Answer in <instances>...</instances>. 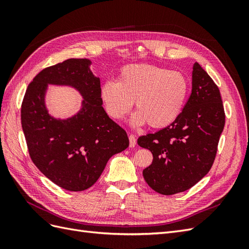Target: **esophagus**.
Returning a JSON list of instances; mask_svg holds the SVG:
<instances>
[{
	"label": "esophagus",
	"mask_w": 249,
	"mask_h": 249,
	"mask_svg": "<svg viewBox=\"0 0 249 249\" xmlns=\"http://www.w3.org/2000/svg\"><path fill=\"white\" fill-rule=\"evenodd\" d=\"M129 140H130V147H134L136 145V137H135L134 135H130Z\"/></svg>",
	"instance_id": "esophagus-1"
}]
</instances>
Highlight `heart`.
Listing matches in <instances>:
<instances>
[{
	"instance_id": "obj_1",
	"label": "heart",
	"mask_w": 249,
	"mask_h": 249,
	"mask_svg": "<svg viewBox=\"0 0 249 249\" xmlns=\"http://www.w3.org/2000/svg\"><path fill=\"white\" fill-rule=\"evenodd\" d=\"M189 91L185 74L153 64H130L119 71L117 81L109 80L101 87V99L108 115L123 119L134 101L138 110L135 125L148 124L162 129L175 123L182 113Z\"/></svg>"
}]
</instances>
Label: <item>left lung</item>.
Segmentation results:
<instances>
[{"label":"left lung","instance_id":"obj_1","mask_svg":"<svg viewBox=\"0 0 249 249\" xmlns=\"http://www.w3.org/2000/svg\"><path fill=\"white\" fill-rule=\"evenodd\" d=\"M225 124L219 88L195 62L192 91L175 123L138 138L153 162L143 170L148 186L163 195L190 189L210 171Z\"/></svg>","mask_w":249,"mask_h":249}]
</instances>
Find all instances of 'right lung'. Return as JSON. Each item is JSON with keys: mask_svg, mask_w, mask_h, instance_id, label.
Returning <instances> with one entry per match:
<instances>
[{"mask_svg": "<svg viewBox=\"0 0 249 249\" xmlns=\"http://www.w3.org/2000/svg\"><path fill=\"white\" fill-rule=\"evenodd\" d=\"M90 60L69 59L49 66L30 83L20 118L31 160L53 183L69 191L91 187L110 158L129 146L125 131L107 115L101 99V81L89 70ZM48 84L70 85L85 97L77 116L53 119L44 105Z\"/></svg>", "mask_w": 249, "mask_h": 249, "instance_id": "obj_1", "label": "right lung"}]
</instances>
